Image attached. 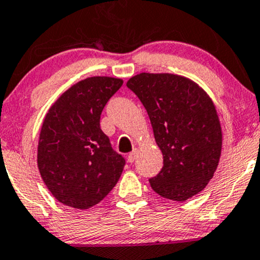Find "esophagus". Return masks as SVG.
Segmentation results:
<instances>
[{
  "instance_id": "esophagus-1",
  "label": "esophagus",
  "mask_w": 260,
  "mask_h": 260,
  "mask_svg": "<svg viewBox=\"0 0 260 260\" xmlns=\"http://www.w3.org/2000/svg\"><path fill=\"white\" fill-rule=\"evenodd\" d=\"M136 157H138V148H135V150H134L133 152L129 153V156H127V162H129V163L135 162Z\"/></svg>"
}]
</instances>
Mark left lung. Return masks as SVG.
I'll return each mask as SVG.
<instances>
[{"instance_id":"1","label":"left lung","mask_w":260,"mask_h":260,"mask_svg":"<svg viewBox=\"0 0 260 260\" xmlns=\"http://www.w3.org/2000/svg\"><path fill=\"white\" fill-rule=\"evenodd\" d=\"M126 86L147 110L163 154L151 188L166 199H190L208 185L220 161L222 131L214 102L199 84L179 75L142 72Z\"/></svg>"}]
</instances>
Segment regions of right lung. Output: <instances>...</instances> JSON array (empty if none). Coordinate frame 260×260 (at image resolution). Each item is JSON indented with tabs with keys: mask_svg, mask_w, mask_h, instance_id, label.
<instances>
[{
	"mask_svg": "<svg viewBox=\"0 0 260 260\" xmlns=\"http://www.w3.org/2000/svg\"><path fill=\"white\" fill-rule=\"evenodd\" d=\"M122 80L84 78L56 99L44 119L38 144V168L61 204L89 209L109 194L125 166L101 129L107 102Z\"/></svg>",
	"mask_w": 260,
	"mask_h": 260,
	"instance_id": "right-lung-1",
	"label": "right lung"
}]
</instances>
